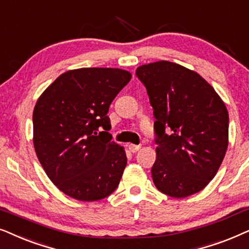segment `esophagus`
Returning a JSON list of instances; mask_svg holds the SVG:
<instances>
[{"instance_id":"esophagus-1","label":"esophagus","mask_w":249,"mask_h":249,"mask_svg":"<svg viewBox=\"0 0 249 249\" xmlns=\"http://www.w3.org/2000/svg\"><path fill=\"white\" fill-rule=\"evenodd\" d=\"M141 148V145H137V144H128V149H130L131 152H137L139 151V149Z\"/></svg>"}]
</instances>
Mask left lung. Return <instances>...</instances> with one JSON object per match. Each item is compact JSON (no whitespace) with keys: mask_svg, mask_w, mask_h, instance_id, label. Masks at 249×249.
<instances>
[{"mask_svg":"<svg viewBox=\"0 0 249 249\" xmlns=\"http://www.w3.org/2000/svg\"><path fill=\"white\" fill-rule=\"evenodd\" d=\"M135 74L147 89L156 118V188L173 198L197 194L216 175L228 149L223 100L198 72L175 62L142 65Z\"/></svg>","mask_w":249,"mask_h":249,"instance_id":"obj_1","label":"left lung"}]
</instances>
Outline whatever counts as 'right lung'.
Wrapping results in <instances>:
<instances>
[{"label": "right lung", "instance_id": "right-lung-1", "mask_svg": "<svg viewBox=\"0 0 249 249\" xmlns=\"http://www.w3.org/2000/svg\"><path fill=\"white\" fill-rule=\"evenodd\" d=\"M119 68H78L61 74L39 95L33 112L36 156L67 196L97 201L118 187L127 158L111 140L109 106L131 81ZM102 127L104 131L98 132Z\"/></svg>", "mask_w": 249, "mask_h": 249}]
</instances>
